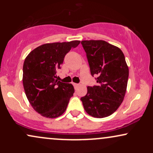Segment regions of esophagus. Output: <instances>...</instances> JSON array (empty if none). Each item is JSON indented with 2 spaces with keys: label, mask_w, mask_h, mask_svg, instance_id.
I'll return each instance as SVG.
<instances>
[{
  "label": "esophagus",
  "mask_w": 153,
  "mask_h": 153,
  "mask_svg": "<svg viewBox=\"0 0 153 153\" xmlns=\"http://www.w3.org/2000/svg\"><path fill=\"white\" fill-rule=\"evenodd\" d=\"M73 85H74L75 90H77V88H78V86H79V84H78V83H73Z\"/></svg>",
  "instance_id": "34e87169"
}]
</instances>
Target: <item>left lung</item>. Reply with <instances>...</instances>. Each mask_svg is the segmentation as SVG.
I'll return each instance as SVG.
<instances>
[{
    "instance_id": "obj_1",
    "label": "left lung",
    "mask_w": 153,
    "mask_h": 153,
    "mask_svg": "<svg viewBox=\"0 0 153 153\" xmlns=\"http://www.w3.org/2000/svg\"><path fill=\"white\" fill-rule=\"evenodd\" d=\"M81 44L91 75L98 76V84L88 86L86 95L80 100L91 117H108L120 106L127 91L129 68L124 54L119 47L103 40H84Z\"/></svg>"
}]
</instances>
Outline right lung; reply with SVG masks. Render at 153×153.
I'll use <instances>...</instances> for the list:
<instances>
[{"label":"right lung","mask_w":153,"mask_h":153,"mask_svg":"<svg viewBox=\"0 0 153 153\" xmlns=\"http://www.w3.org/2000/svg\"><path fill=\"white\" fill-rule=\"evenodd\" d=\"M78 40L48 43L27 55L23 66V85L33 108L47 118H57L65 111L75 90L71 83L56 79L65 54L80 44Z\"/></svg>","instance_id":"obj_1"}]
</instances>
